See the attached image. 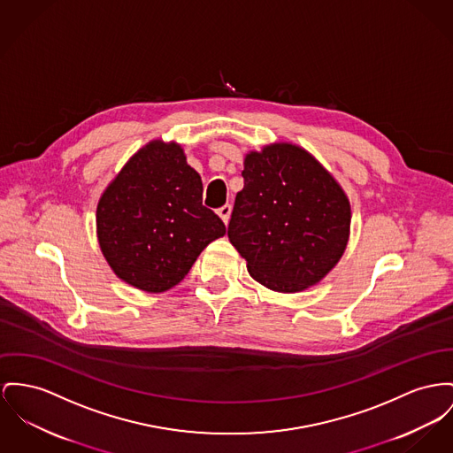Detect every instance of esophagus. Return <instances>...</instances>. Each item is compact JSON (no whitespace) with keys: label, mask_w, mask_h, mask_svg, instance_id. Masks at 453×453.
<instances>
[{"label":"esophagus","mask_w":453,"mask_h":453,"mask_svg":"<svg viewBox=\"0 0 453 453\" xmlns=\"http://www.w3.org/2000/svg\"><path fill=\"white\" fill-rule=\"evenodd\" d=\"M230 212H232V206H230V204H225V206H221V208L218 210V216L223 219L225 225H226L228 219H230Z\"/></svg>","instance_id":"esophagus-1"}]
</instances>
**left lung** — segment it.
<instances>
[{
  "label": "left lung",
  "mask_w": 453,
  "mask_h": 453,
  "mask_svg": "<svg viewBox=\"0 0 453 453\" xmlns=\"http://www.w3.org/2000/svg\"><path fill=\"white\" fill-rule=\"evenodd\" d=\"M228 239L247 272L283 294L316 285L340 261L350 234V203L305 150L272 144L249 152Z\"/></svg>",
  "instance_id": "obj_1"
}]
</instances>
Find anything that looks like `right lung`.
Here are the masks:
<instances>
[{"mask_svg":"<svg viewBox=\"0 0 453 453\" xmlns=\"http://www.w3.org/2000/svg\"><path fill=\"white\" fill-rule=\"evenodd\" d=\"M97 241L115 274L144 292L180 283L226 228L203 206V181L179 144L152 141L135 152L103 192Z\"/></svg>","mask_w":453,"mask_h":453,"instance_id":"add662e5","label":"right lung"}]
</instances>
